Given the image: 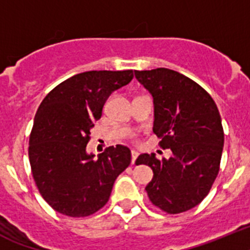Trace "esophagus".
I'll return each mask as SVG.
<instances>
[{
	"mask_svg": "<svg viewBox=\"0 0 250 250\" xmlns=\"http://www.w3.org/2000/svg\"><path fill=\"white\" fill-rule=\"evenodd\" d=\"M137 156H138L137 151H132V165H134V162H136V160H137Z\"/></svg>",
	"mask_w": 250,
	"mask_h": 250,
	"instance_id": "34e87169",
	"label": "esophagus"
}]
</instances>
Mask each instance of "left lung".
Listing matches in <instances>:
<instances>
[{
    "instance_id": "8db88e82",
    "label": "left lung",
    "mask_w": 250,
    "mask_h": 250,
    "mask_svg": "<svg viewBox=\"0 0 250 250\" xmlns=\"http://www.w3.org/2000/svg\"><path fill=\"white\" fill-rule=\"evenodd\" d=\"M151 93L155 108L153 132L170 158L142 153L136 164L147 165L153 177L146 186L149 200L168 214L192 209L209 194L224 147V131L215 102L194 80L175 70H134Z\"/></svg>"
}]
</instances>
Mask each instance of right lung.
<instances>
[{
	"mask_svg": "<svg viewBox=\"0 0 250 250\" xmlns=\"http://www.w3.org/2000/svg\"><path fill=\"white\" fill-rule=\"evenodd\" d=\"M133 79V70H92L69 78L41 102L29 141L35 184L54 210L83 218L102 209L131 151L108 147L95 158L86 152L90 129L114 90Z\"/></svg>",
	"mask_w": 250,
	"mask_h": 250,
	"instance_id": "obj_1",
	"label": "right lung"
}]
</instances>
